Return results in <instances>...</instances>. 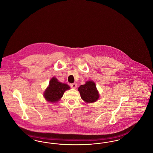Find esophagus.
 <instances>
[{
    "mask_svg": "<svg viewBox=\"0 0 153 153\" xmlns=\"http://www.w3.org/2000/svg\"><path fill=\"white\" fill-rule=\"evenodd\" d=\"M71 87L73 89H76L77 87V84L76 83H73V84H71Z\"/></svg>",
    "mask_w": 153,
    "mask_h": 153,
    "instance_id": "1",
    "label": "esophagus"
}]
</instances>
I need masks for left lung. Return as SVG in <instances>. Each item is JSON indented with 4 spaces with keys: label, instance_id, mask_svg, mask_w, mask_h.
Instances as JSON below:
<instances>
[{
    "label": "left lung",
    "instance_id": "1",
    "mask_svg": "<svg viewBox=\"0 0 153 153\" xmlns=\"http://www.w3.org/2000/svg\"><path fill=\"white\" fill-rule=\"evenodd\" d=\"M78 91L81 99L86 102H96L99 97V94L95 83L92 81H88L85 84L80 85Z\"/></svg>",
    "mask_w": 153,
    "mask_h": 153
}]
</instances>
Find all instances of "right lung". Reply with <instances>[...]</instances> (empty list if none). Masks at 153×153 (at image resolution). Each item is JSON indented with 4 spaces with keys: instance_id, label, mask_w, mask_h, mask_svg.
Instances as JSON below:
<instances>
[{
    "instance_id": "obj_1",
    "label": "right lung",
    "mask_w": 153,
    "mask_h": 153,
    "mask_svg": "<svg viewBox=\"0 0 153 153\" xmlns=\"http://www.w3.org/2000/svg\"><path fill=\"white\" fill-rule=\"evenodd\" d=\"M70 89V87L64 83H62L53 77L50 80L49 85L46 89L44 94L45 99L49 102H56L62 97L66 90Z\"/></svg>"
}]
</instances>
